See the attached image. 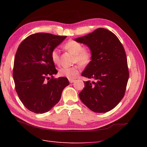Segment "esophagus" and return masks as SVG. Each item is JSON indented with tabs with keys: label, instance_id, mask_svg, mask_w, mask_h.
<instances>
[{
	"label": "esophagus",
	"instance_id": "1",
	"mask_svg": "<svg viewBox=\"0 0 147 147\" xmlns=\"http://www.w3.org/2000/svg\"><path fill=\"white\" fill-rule=\"evenodd\" d=\"M69 82L70 83H73L75 82V80L74 79H69Z\"/></svg>",
	"mask_w": 147,
	"mask_h": 147
}]
</instances>
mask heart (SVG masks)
<instances>
[{
    "label": "heart",
    "mask_w": 147,
    "mask_h": 147,
    "mask_svg": "<svg viewBox=\"0 0 147 147\" xmlns=\"http://www.w3.org/2000/svg\"><path fill=\"white\" fill-rule=\"evenodd\" d=\"M64 49L74 55V63H78L70 67H63L59 70V75L62 77L72 79L76 78L81 71V65L86 66L91 61L92 53L88 47H84L82 43L70 40L67 42L63 46ZM51 58L55 65L59 64L60 57L58 50L54 49L51 53Z\"/></svg>",
    "instance_id": "1"
}]
</instances>
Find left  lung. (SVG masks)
I'll list each match as a JSON object with an SVG mask.
<instances>
[{"instance_id":"1","label":"left lung","mask_w":147,"mask_h":147,"mask_svg":"<svg viewBox=\"0 0 147 147\" xmlns=\"http://www.w3.org/2000/svg\"><path fill=\"white\" fill-rule=\"evenodd\" d=\"M76 40L86 44L92 53L82 74L92 81L84 82L80 100L94 112H109L121 101L126 89L129 74L124 47L113 33L102 28Z\"/></svg>"}]
</instances>
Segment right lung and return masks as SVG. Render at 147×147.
I'll return each mask as SVG.
<instances>
[{
	"label": "right lung",
	"mask_w": 147,
	"mask_h": 147,
	"mask_svg": "<svg viewBox=\"0 0 147 147\" xmlns=\"http://www.w3.org/2000/svg\"><path fill=\"white\" fill-rule=\"evenodd\" d=\"M66 36L36 33L20 43L14 57L15 89L26 109L36 113L48 112L58 103L69 85L67 78H54L58 72L51 58L52 50Z\"/></svg>",
	"instance_id": "1"
}]
</instances>
